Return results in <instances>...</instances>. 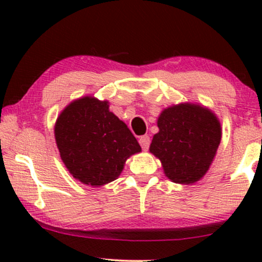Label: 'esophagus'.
<instances>
[{
	"mask_svg": "<svg viewBox=\"0 0 262 262\" xmlns=\"http://www.w3.org/2000/svg\"><path fill=\"white\" fill-rule=\"evenodd\" d=\"M139 144L144 150H148L149 145H150V137H149V135H141V137L139 138Z\"/></svg>",
	"mask_w": 262,
	"mask_h": 262,
	"instance_id": "obj_1",
	"label": "esophagus"
}]
</instances>
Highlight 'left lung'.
I'll list each match as a JSON object with an SVG mask.
<instances>
[{
	"mask_svg": "<svg viewBox=\"0 0 262 262\" xmlns=\"http://www.w3.org/2000/svg\"><path fill=\"white\" fill-rule=\"evenodd\" d=\"M150 151L160 159L164 172L176 183L198 181L212 164L219 143L221 124L210 111L182 103L162 111Z\"/></svg>",
	"mask_w": 262,
	"mask_h": 262,
	"instance_id": "left-lung-1",
	"label": "left lung"
}]
</instances>
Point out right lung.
Instances as JSON below:
<instances>
[{
  "instance_id": "add662e5",
  "label": "right lung",
  "mask_w": 262,
  "mask_h": 262,
  "mask_svg": "<svg viewBox=\"0 0 262 262\" xmlns=\"http://www.w3.org/2000/svg\"><path fill=\"white\" fill-rule=\"evenodd\" d=\"M55 139L65 166L85 185L102 186L121 175L124 162L141 148L108 102L83 97L62 111Z\"/></svg>"
}]
</instances>
